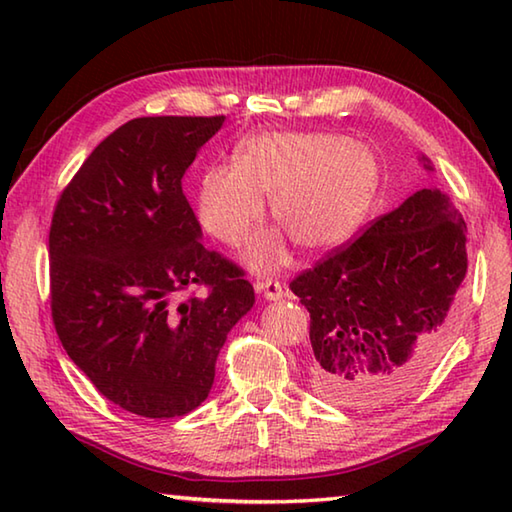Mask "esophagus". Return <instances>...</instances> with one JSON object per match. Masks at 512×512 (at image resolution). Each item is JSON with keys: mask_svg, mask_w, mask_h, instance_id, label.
<instances>
[{"mask_svg": "<svg viewBox=\"0 0 512 512\" xmlns=\"http://www.w3.org/2000/svg\"><path fill=\"white\" fill-rule=\"evenodd\" d=\"M255 289L257 293H262L266 300H280L284 296V287L273 277H259L255 282Z\"/></svg>", "mask_w": 512, "mask_h": 512, "instance_id": "34e87169", "label": "esophagus"}]
</instances>
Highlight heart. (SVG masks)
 Returning a JSON list of instances; mask_svg holds the SVG:
<instances>
[{
	"instance_id": "1",
	"label": "heart",
	"mask_w": 512,
	"mask_h": 512,
	"mask_svg": "<svg viewBox=\"0 0 512 512\" xmlns=\"http://www.w3.org/2000/svg\"><path fill=\"white\" fill-rule=\"evenodd\" d=\"M381 187V164L368 144L339 133H259L235 153L232 167H207L196 187L203 228L225 246H239L271 198L280 230L250 244L246 262L268 268L287 253V234L307 255L350 241L366 223Z\"/></svg>"
}]
</instances>
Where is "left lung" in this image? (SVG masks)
<instances>
[{
  "instance_id": "obj_1",
  "label": "left lung",
  "mask_w": 512,
  "mask_h": 512,
  "mask_svg": "<svg viewBox=\"0 0 512 512\" xmlns=\"http://www.w3.org/2000/svg\"><path fill=\"white\" fill-rule=\"evenodd\" d=\"M420 162L433 171L427 155ZM465 232L445 192L420 189L291 282L311 318L309 375L320 397L375 409L420 384L452 332Z\"/></svg>"
}]
</instances>
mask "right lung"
I'll return each instance as SVG.
<instances>
[{
  "mask_svg": "<svg viewBox=\"0 0 512 512\" xmlns=\"http://www.w3.org/2000/svg\"><path fill=\"white\" fill-rule=\"evenodd\" d=\"M225 117H140L108 135L60 194L51 316L97 391L142 418L205 402L228 332L255 305L244 271L201 244L183 176ZM198 283L203 297L179 300Z\"/></svg>",
  "mask_w": 512,
  "mask_h": 512,
  "instance_id": "add662e5",
  "label": "right lung"
}]
</instances>
